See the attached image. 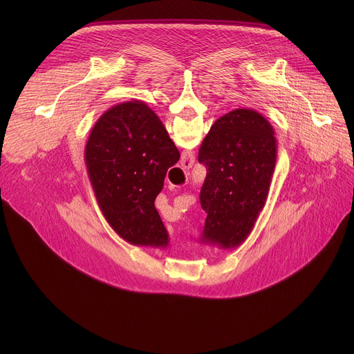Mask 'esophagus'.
I'll return each mask as SVG.
<instances>
[{
    "mask_svg": "<svg viewBox=\"0 0 354 354\" xmlns=\"http://www.w3.org/2000/svg\"><path fill=\"white\" fill-rule=\"evenodd\" d=\"M182 169H189V167L192 166V159H182Z\"/></svg>",
    "mask_w": 354,
    "mask_h": 354,
    "instance_id": "34e87169",
    "label": "esophagus"
}]
</instances>
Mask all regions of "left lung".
I'll return each instance as SVG.
<instances>
[{"label": "left lung", "instance_id": "left-lung-1", "mask_svg": "<svg viewBox=\"0 0 354 354\" xmlns=\"http://www.w3.org/2000/svg\"><path fill=\"white\" fill-rule=\"evenodd\" d=\"M207 178L201 205L207 212L201 243L222 250L239 247L264 209L277 163L271 123L252 109L221 116L198 153Z\"/></svg>", "mask_w": 354, "mask_h": 354}]
</instances>
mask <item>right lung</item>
<instances>
[{"label":"right lung","instance_id":"obj_1","mask_svg":"<svg viewBox=\"0 0 354 354\" xmlns=\"http://www.w3.org/2000/svg\"><path fill=\"white\" fill-rule=\"evenodd\" d=\"M179 158L163 123L143 102L110 107L93 126L84 149L87 175L109 225L129 244H169L155 199Z\"/></svg>","mask_w":354,"mask_h":354}]
</instances>
